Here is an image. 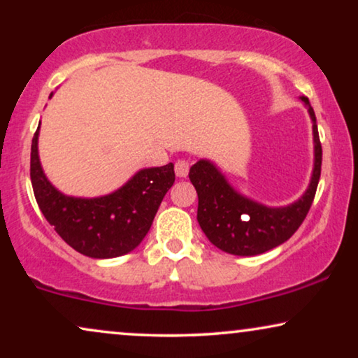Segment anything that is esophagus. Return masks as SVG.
I'll use <instances>...</instances> for the list:
<instances>
[{"instance_id": "1", "label": "esophagus", "mask_w": 358, "mask_h": 358, "mask_svg": "<svg viewBox=\"0 0 358 358\" xmlns=\"http://www.w3.org/2000/svg\"><path fill=\"white\" fill-rule=\"evenodd\" d=\"M174 168H176V176H178V178H187V174H189V163L185 159H178L176 161V164H174Z\"/></svg>"}]
</instances>
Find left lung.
I'll use <instances>...</instances> for the list:
<instances>
[{
    "instance_id": "obj_1",
    "label": "left lung",
    "mask_w": 358,
    "mask_h": 358,
    "mask_svg": "<svg viewBox=\"0 0 358 358\" xmlns=\"http://www.w3.org/2000/svg\"><path fill=\"white\" fill-rule=\"evenodd\" d=\"M313 124V171L300 199L283 207H268L233 187L213 161L199 159L190 166L189 179L199 195L197 222L208 241L233 256H257L285 243L300 228L315 199L321 176L322 150L315 110L300 97Z\"/></svg>"
}]
</instances>
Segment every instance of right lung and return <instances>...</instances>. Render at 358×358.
<instances>
[{"label": "right lung", "mask_w": 358, "mask_h": 358, "mask_svg": "<svg viewBox=\"0 0 358 358\" xmlns=\"http://www.w3.org/2000/svg\"><path fill=\"white\" fill-rule=\"evenodd\" d=\"M50 92L48 99H52ZM41 124L32 138L31 180L43 217L63 241L92 259L124 256L138 248L150 231L164 195L173 187L174 164L143 168L114 192L75 197L58 190L43 173L38 156Z\"/></svg>", "instance_id": "obj_1"}]
</instances>
